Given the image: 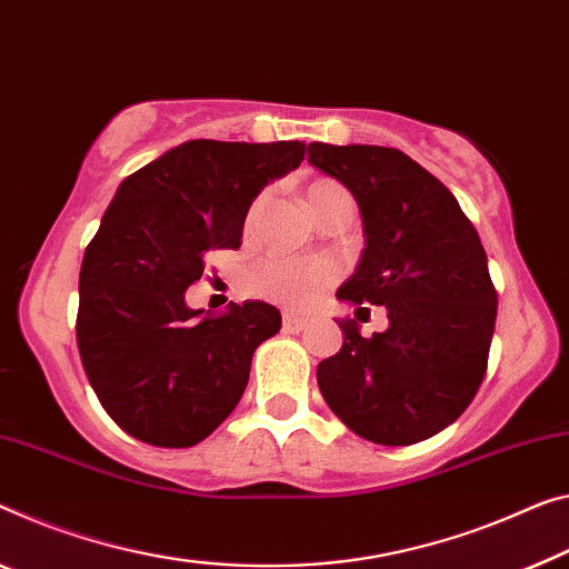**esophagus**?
Listing matches in <instances>:
<instances>
[{"label":"esophagus","mask_w":569,"mask_h":569,"mask_svg":"<svg viewBox=\"0 0 569 569\" xmlns=\"http://www.w3.org/2000/svg\"><path fill=\"white\" fill-rule=\"evenodd\" d=\"M282 322H284V328L287 330H302L305 326H308V318H302V315H297V312H284V318H282Z\"/></svg>","instance_id":"34e87169"}]
</instances>
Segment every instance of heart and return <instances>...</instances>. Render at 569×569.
I'll list each match as a JSON object with an SVG mask.
<instances>
[{
  "mask_svg": "<svg viewBox=\"0 0 569 569\" xmlns=\"http://www.w3.org/2000/svg\"><path fill=\"white\" fill-rule=\"evenodd\" d=\"M338 188L336 182L318 180L312 182L308 190V198L326 193V190ZM336 267L328 264V261H305L297 257H272L261 264L254 277H251V284L254 290L274 297L279 302L290 305H308L318 297L326 287L333 282Z\"/></svg>",
  "mask_w": 569,
  "mask_h": 569,
  "instance_id": "obj_1",
  "label": "heart"
}]
</instances>
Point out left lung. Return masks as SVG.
<instances>
[{"label":"left lung","instance_id":"8db88e82","mask_svg":"<svg viewBox=\"0 0 569 569\" xmlns=\"http://www.w3.org/2000/svg\"><path fill=\"white\" fill-rule=\"evenodd\" d=\"M308 162L351 190L363 251L336 297L387 308L371 338L338 318L343 346L318 366L340 422L379 445H412L456 422L483 381L496 305L478 231L456 196L412 157L376 144L308 147Z\"/></svg>","mask_w":569,"mask_h":569}]
</instances>
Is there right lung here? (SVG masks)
<instances>
[{"label": "right lung", "instance_id": "add662e5", "mask_svg": "<svg viewBox=\"0 0 569 569\" xmlns=\"http://www.w3.org/2000/svg\"><path fill=\"white\" fill-rule=\"evenodd\" d=\"M305 142L190 139L121 182L89 243L76 338L96 397L121 430L190 448L239 405L274 305L193 310L186 290L213 249H239L261 188L300 168Z\"/></svg>", "mask_w": 569, "mask_h": 569}]
</instances>
